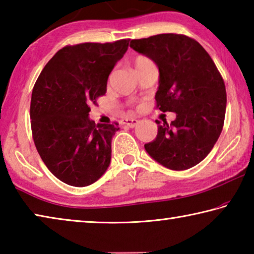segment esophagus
<instances>
[{
	"instance_id": "esophagus-1",
	"label": "esophagus",
	"mask_w": 254,
	"mask_h": 254,
	"mask_svg": "<svg viewBox=\"0 0 254 254\" xmlns=\"http://www.w3.org/2000/svg\"><path fill=\"white\" fill-rule=\"evenodd\" d=\"M121 123L124 124V126H127L128 127H135L139 124V121L135 119H124L122 120Z\"/></svg>"
}]
</instances>
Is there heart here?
<instances>
[{
    "instance_id": "obj_1",
    "label": "heart",
    "mask_w": 254,
    "mask_h": 254,
    "mask_svg": "<svg viewBox=\"0 0 254 254\" xmlns=\"http://www.w3.org/2000/svg\"><path fill=\"white\" fill-rule=\"evenodd\" d=\"M148 63H151V62H150V60L147 57H143V56H137V57L134 60L135 68L140 67V66H143V65H145V64H148Z\"/></svg>"
}]
</instances>
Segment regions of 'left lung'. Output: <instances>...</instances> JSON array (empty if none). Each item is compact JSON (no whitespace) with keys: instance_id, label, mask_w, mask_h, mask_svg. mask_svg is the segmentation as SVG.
Returning <instances> with one entry per match:
<instances>
[{"instance_id":"obj_1","label":"left lung","mask_w":254,"mask_h":254,"mask_svg":"<svg viewBox=\"0 0 254 254\" xmlns=\"http://www.w3.org/2000/svg\"><path fill=\"white\" fill-rule=\"evenodd\" d=\"M159 69L157 107L174 112L170 124H158V134L144 144L153 160L171 170H186L213 149L224 124L226 91L220 71L203 47L184 34L162 33L131 40Z\"/></svg>"}]
</instances>
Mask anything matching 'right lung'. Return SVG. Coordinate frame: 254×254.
<instances>
[{
	"instance_id": "add662e5",
	"label": "right lung",
	"mask_w": 254,
	"mask_h": 254,
	"mask_svg": "<svg viewBox=\"0 0 254 254\" xmlns=\"http://www.w3.org/2000/svg\"><path fill=\"white\" fill-rule=\"evenodd\" d=\"M128 41L64 47L34 84L30 105L34 144L50 173L70 186L92 185L109 168L119 124H95L88 105L106 93L109 76Z\"/></svg>"
}]
</instances>
